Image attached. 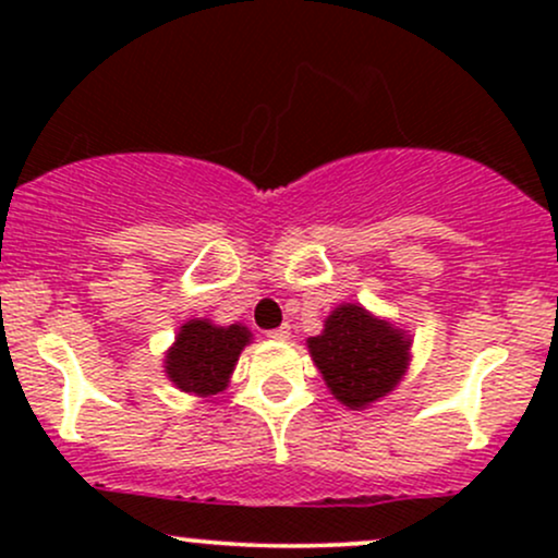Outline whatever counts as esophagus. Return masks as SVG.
<instances>
[{
    "label": "esophagus",
    "mask_w": 558,
    "mask_h": 558,
    "mask_svg": "<svg viewBox=\"0 0 558 558\" xmlns=\"http://www.w3.org/2000/svg\"><path fill=\"white\" fill-rule=\"evenodd\" d=\"M267 336L275 338V341H286V338L291 336V328H288V325H280V328L270 330V332H267Z\"/></svg>",
    "instance_id": "1"
}]
</instances>
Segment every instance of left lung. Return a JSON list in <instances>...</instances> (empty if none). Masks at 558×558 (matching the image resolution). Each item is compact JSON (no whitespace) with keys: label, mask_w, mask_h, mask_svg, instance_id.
Masks as SVG:
<instances>
[{"label":"left lung","mask_w":558,"mask_h":558,"mask_svg":"<svg viewBox=\"0 0 558 558\" xmlns=\"http://www.w3.org/2000/svg\"><path fill=\"white\" fill-rule=\"evenodd\" d=\"M310 351L332 396L345 407L362 409L401 380L409 338L362 306L343 304L325 319V330L310 338Z\"/></svg>","instance_id":"obj_1"}]
</instances>
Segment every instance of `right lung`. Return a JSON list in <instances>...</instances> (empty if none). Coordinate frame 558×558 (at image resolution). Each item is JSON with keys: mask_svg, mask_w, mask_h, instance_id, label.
Masks as SVG:
<instances>
[{"mask_svg": "<svg viewBox=\"0 0 558 558\" xmlns=\"http://www.w3.org/2000/svg\"><path fill=\"white\" fill-rule=\"evenodd\" d=\"M252 332L243 325L217 328L207 319H191L178 332L175 345L170 349L168 375L181 390L198 396H215L228 386L235 362Z\"/></svg>", "mask_w": 558, "mask_h": 558, "instance_id": "add662e5", "label": "right lung"}]
</instances>
